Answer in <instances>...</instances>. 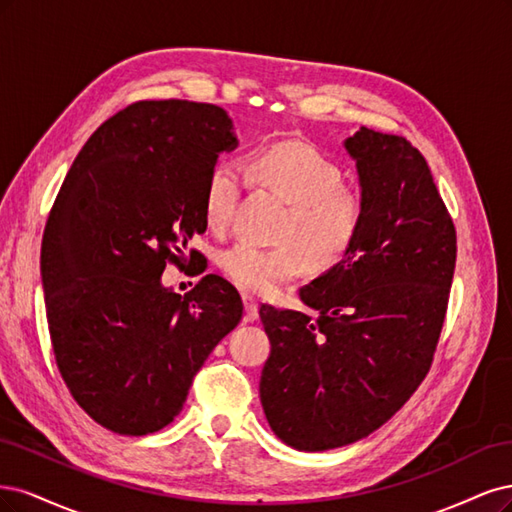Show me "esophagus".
<instances>
[{
	"label": "esophagus",
	"instance_id": "34e87169",
	"mask_svg": "<svg viewBox=\"0 0 512 512\" xmlns=\"http://www.w3.org/2000/svg\"><path fill=\"white\" fill-rule=\"evenodd\" d=\"M242 304H244V321H255L259 317V304L253 298V295L244 293L242 295Z\"/></svg>",
	"mask_w": 512,
	"mask_h": 512
}]
</instances>
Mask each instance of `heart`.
Instances as JSON below:
<instances>
[{
    "label": "heart",
    "instance_id": "heart-1",
    "mask_svg": "<svg viewBox=\"0 0 512 512\" xmlns=\"http://www.w3.org/2000/svg\"><path fill=\"white\" fill-rule=\"evenodd\" d=\"M246 178L289 204L274 249L236 242L221 253V268L234 283L253 293H272L298 276L306 261L327 270L353 249L364 225V200L342 183V170L306 142H276L246 163L244 172L232 161L214 163L204 187V219L221 232L232 223Z\"/></svg>",
    "mask_w": 512,
    "mask_h": 512
}]
</instances>
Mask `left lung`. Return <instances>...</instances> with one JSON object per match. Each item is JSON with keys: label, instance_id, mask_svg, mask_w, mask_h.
Masks as SVG:
<instances>
[{"label": "left lung", "instance_id": "1", "mask_svg": "<svg viewBox=\"0 0 512 512\" xmlns=\"http://www.w3.org/2000/svg\"><path fill=\"white\" fill-rule=\"evenodd\" d=\"M355 159L364 225L353 249L300 289L317 319L261 306L272 351L259 398L272 432L327 451L378 430L430 372L447 315L457 236L425 157L361 127Z\"/></svg>", "mask_w": 512, "mask_h": 512}]
</instances>
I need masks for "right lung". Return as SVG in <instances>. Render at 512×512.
I'll return each instance as SVG.
<instances>
[{
	"label": "right lung",
	"instance_id": "1",
	"mask_svg": "<svg viewBox=\"0 0 512 512\" xmlns=\"http://www.w3.org/2000/svg\"><path fill=\"white\" fill-rule=\"evenodd\" d=\"M232 129L214 104H131L80 148L48 214L40 270L57 368L78 406L114 434L172 423L242 319L221 276L185 295L161 285L166 263L185 266L187 242L206 232V178L238 146Z\"/></svg>",
	"mask_w": 512,
	"mask_h": 512
}]
</instances>
